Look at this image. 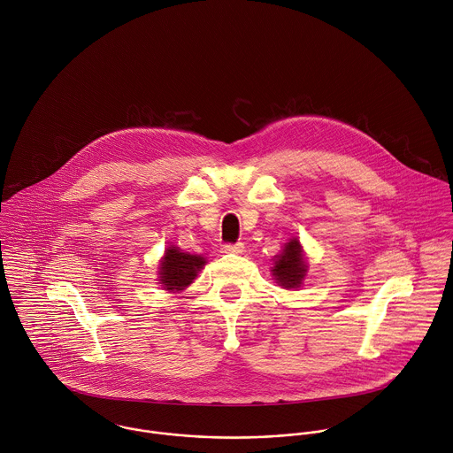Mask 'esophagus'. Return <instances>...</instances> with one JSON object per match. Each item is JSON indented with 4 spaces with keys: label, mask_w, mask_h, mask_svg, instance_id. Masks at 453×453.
Returning a JSON list of instances; mask_svg holds the SVG:
<instances>
[{
    "label": "esophagus",
    "mask_w": 453,
    "mask_h": 453,
    "mask_svg": "<svg viewBox=\"0 0 453 453\" xmlns=\"http://www.w3.org/2000/svg\"><path fill=\"white\" fill-rule=\"evenodd\" d=\"M221 251L223 253H234V255H241V253H244V244L242 242H235V244H223V248H221Z\"/></svg>",
    "instance_id": "obj_1"
}]
</instances>
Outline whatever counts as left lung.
I'll return each instance as SVG.
<instances>
[{
	"label": "left lung",
	"mask_w": 453,
	"mask_h": 453,
	"mask_svg": "<svg viewBox=\"0 0 453 453\" xmlns=\"http://www.w3.org/2000/svg\"><path fill=\"white\" fill-rule=\"evenodd\" d=\"M272 272L275 275V280L280 286H284L288 289L300 288V284L305 277V272H307V265L303 261L302 248L296 239H293L286 244V250L275 261V266Z\"/></svg>",
	"instance_id": "8db88e82"
}]
</instances>
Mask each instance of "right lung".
<instances>
[{"label": "right lung", "mask_w": 453, "mask_h": 453, "mask_svg": "<svg viewBox=\"0 0 453 453\" xmlns=\"http://www.w3.org/2000/svg\"><path fill=\"white\" fill-rule=\"evenodd\" d=\"M205 265V259L195 255L181 253L178 248H169L160 263V284L167 291H181L194 282L198 270Z\"/></svg>", "instance_id": "1"}]
</instances>
